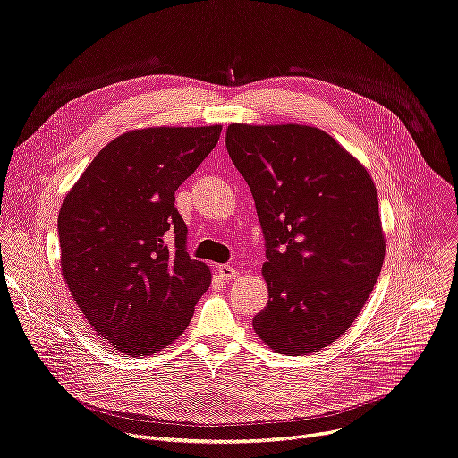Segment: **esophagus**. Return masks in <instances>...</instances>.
Here are the masks:
<instances>
[{"mask_svg":"<svg viewBox=\"0 0 458 458\" xmlns=\"http://www.w3.org/2000/svg\"><path fill=\"white\" fill-rule=\"evenodd\" d=\"M216 275L221 276V281H232V278H235V275H237V269L235 267H232V266H228V264H223V266H218L216 267Z\"/></svg>","mask_w":458,"mask_h":458,"instance_id":"1","label":"esophagus"}]
</instances>
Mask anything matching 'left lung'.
<instances>
[{"mask_svg": "<svg viewBox=\"0 0 458 458\" xmlns=\"http://www.w3.org/2000/svg\"><path fill=\"white\" fill-rule=\"evenodd\" d=\"M226 149L250 187L269 300L252 320L275 352L312 353L352 326L380 276L386 242L369 172L307 125H242Z\"/></svg>", "mask_w": 458, "mask_h": 458, "instance_id": "left-lung-1", "label": "left lung"}]
</instances>
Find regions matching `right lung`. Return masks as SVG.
<instances>
[{"label":"right lung","mask_w":458,"mask_h":458,"mask_svg":"<svg viewBox=\"0 0 458 458\" xmlns=\"http://www.w3.org/2000/svg\"><path fill=\"white\" fill-rule=\"evenodd\" d=\"M221 125L155 127L98 151L57 216L62 271L98 336L131 357L172 344L209 288L187 252L175 191L216 146Z\"/></svg>","instance_id":"1"}]
</instances>
